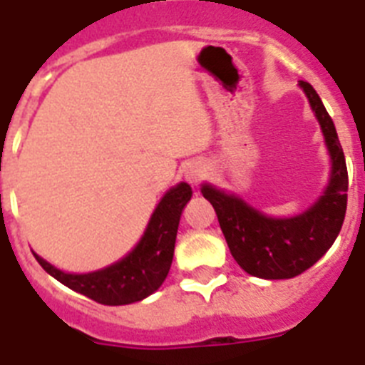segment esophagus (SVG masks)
Wrapping results in <instances>:
<instances>
[{
  "label": "esophagus",
  "instance_id": "1",
  "mask_svg": "<svg viewBox=\"0 0 365 365\" xmlns=\"http://www.w3.org/2000/svg\"><path fill=\"white\" fill-rule=\"evenodd\" d=\"M206 175H208V170L201 163L190 164L188 170H186V180H188L190 185H201L202 180L206 179Z\"/></svg>",
  "mask_w": 365,
  "mask_h": 365
}]
</instances>
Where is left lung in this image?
<instances>
[{
    "instance_id": "left-lung-1",
    "label": "left lung",
    "mask_w": 365,
    "mask_h": 365,
    "mask_svg": "<svg viewBox=\"0 0 365 365\" xmlns=\"http://www.w3.org/2000/svg\"><path fill=\"white\" fill-rule=\"evenodd\" d=\"M299 86L318 117L333 159L331 182L320 201L296 217L272 219L212 186L201 190L214 206L230 254L245 272L256 278L289 279L311 269L334 243L346 217L349 177L333 118L311 83L302 80Z\"/></svg>"
}]
</instances>
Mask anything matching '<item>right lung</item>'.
Wrapping results in <instances>:
<instances>
[{
    "mask_svg": "<svg viewBox=\"0 0 365 365\" xmlns=\"http://www.w3.org/2000/svg\"><path fill=\"white\" fill-rule=\"evenodd\" d=\"M192 188L180 182L163 197L155 208L143 240L133 252L108 269L89 274H67L54 269L34 254L45 272L80 294L102 305H128L153 294L166 279L173 259L177 228Z\"/></svg>",
    "mask_w": 365,
    "mask_h": 365,
    "instance_id": "1",
    "label": "right lung"
}]
</instances>
